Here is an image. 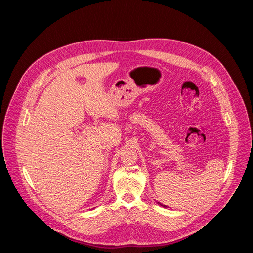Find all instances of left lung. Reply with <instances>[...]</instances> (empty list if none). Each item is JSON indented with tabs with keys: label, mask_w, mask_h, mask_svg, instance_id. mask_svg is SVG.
<instances>
[{
	"label": "left lung",
	"mask_w": 253,
	"mask_h": 253,
	"mask_svg": "<svg viewBox=\"0 0 253 253\" xmlns=\"http://www.w3.org/2000/svg\"><path fill=\"white\" fill-rule=\"evenodd\" d=\"M157 204H158V205H160V206H163V207H167L166 205H163V204H160V203H158V202H157Z\"/></svg>",
	"instance_id": "obj_1"
}]
</instances>
